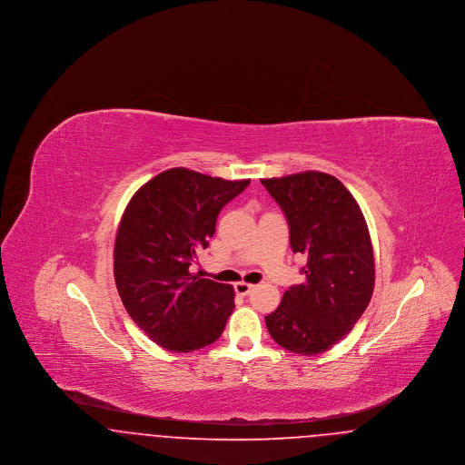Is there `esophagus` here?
<instances>
[{
	"instance_id": "esophagus-1",
	"label": "esophagus",
	"mask_w": 465,
	"mask_h": 465,
	"mask_svg": "<svg viewBox=\"0 0 465 465\" xmlns=\"http://www.w3.org/2000/svg\"><path fill=\"white\" fill-rule=\"evenodd\" d=\"M254 288H256V286H254V284H249V282H237V284H235V292L241 294V296H247Z\"/></svg>"
}]
</instances>
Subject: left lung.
Segmentation results:
<instances>
[{"label":"left lung","instance_id":"1","mask_svg":"<svg viewBox=\"0 0 465 465\" xmlns=\"http://www.w3.org/2000/svg\"><path fill=\"white\" fill-rule=\"evenodd\" d=\"M289 224L292 252L307 256L305 282L284 292L266 315L270 336L286 351L322 354L355 326L375 288L368 224L352 193L330 174L307 171L262 179Z\"/></svg>","mask_w":465,"mask_h":465}]
</instances>
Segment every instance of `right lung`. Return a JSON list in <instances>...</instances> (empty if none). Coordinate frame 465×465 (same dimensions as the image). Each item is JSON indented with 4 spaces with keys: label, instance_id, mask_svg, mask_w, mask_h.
<instances>
[{
    "label": "right lung",
    "instance_id": "obj_1",
    "mask_svg": "<svg viewBox=\"0 0 465 465\" xmlns=\"http://www.w3.org/2000/svg\"><path fill=\"white\" fill-rule=\"evenodd\" d=\"M249 179L226 181L176 167L143 184L114 241V282L134 322L156 345L193 352L214 343L235 309L233 288L190 273L223 207Z\"/></svg>",
    "mask_w": 465,
    "mask_h": 465
}]
</instances>
